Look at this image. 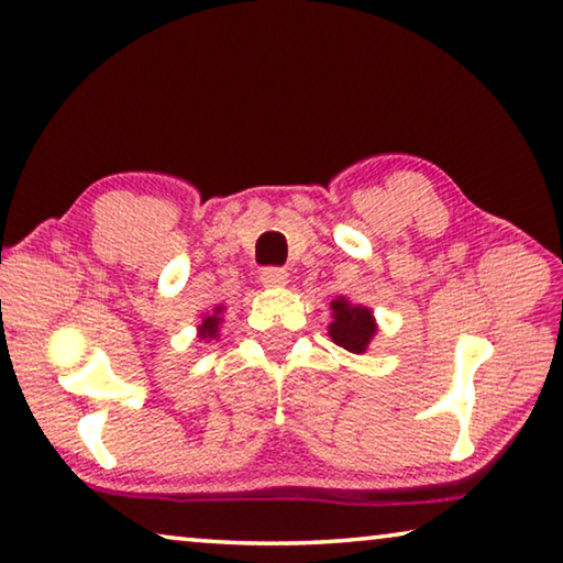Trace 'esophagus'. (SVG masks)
Returning <instances> with one entry per match:
<instances>
[{"mask_svg": "<svg viewBox=\"0 0 563 563\" xmlns=\"http://www.w3.org/2000/svg\"><path fill=\"white\" fill-rule=\"evenodd\" d=\"M261 283L268 285V288H280V285L288 283V273L283 268H263Z\"/></svg>", "mask_w": 563, "mask_h": 563, "instance_id": "obj_1", "label": "esophagus"}]
</instances>
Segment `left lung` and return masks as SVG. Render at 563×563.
Segmentation results:
<instances>
[{
  "label": "left lung",
  "instance_id": "8db88e82",
  "mask_svg": "<svg viewBox=\"0 0 563 563\" xmlns=\"http://www.w3.org/2000/svg\"><path fill=\"white\" fill-rule=\"evenodd\" d=\"M330 308V338L335 340L340 347H345L350 352H365L369 345V338H373L377 330L373 310L360 308V305H350L345 298L332 300Z\"/></svg>",
  "mask_w": 563,
  "mask_h": 563
}]
</instances>
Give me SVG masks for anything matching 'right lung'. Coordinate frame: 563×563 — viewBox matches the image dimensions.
Wrapping results in <instances>:
<instances>
[{
	"instance_id": "right-lung-1",
	"label": "right lung",
	"mask_w": 563,
	"mask_h": 563,
	"mask_svg": "<svg viewBox=\"0 0 563 563\" xmlns=\"http://www.w3.org/2000/svg\"><path fill=\"white\" fill-rule=\"evenodd\" d=\"M218 312H221V308L216 310V316H208V318L203 320V325H201V338H203V340L218 335V322H221V318H218Z\"/></svg>"
}]
</instances>
